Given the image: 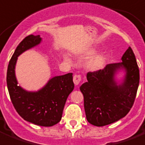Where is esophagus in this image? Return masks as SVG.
Masks as SVG:
<instances>
[{"label": "esophagus", "instance_id": "esophagus-1", "mask_svg": "<svg viewBox=\"0 0 145 145\" xmlns=\"http://www.w3.org/2000/svg\"><path fill=\"white\" fill-rule=\"evenodd\" d=\"M81 80V77L80 75H78V74H75L73 76V82L75 85H78V84L80 83V81Z\"/></svg>", "mask_w": 145, "mask_h": 145}]
</instances>
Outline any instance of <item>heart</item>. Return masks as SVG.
<instances>
[{
  "label": "heart",
  "mask_w": 145,
  "mask_h": 145,
  "mask_svg": "<svg viewBox=\"0 0 145 145\" xmlns=\"http://www.w3.org/2000/svg\"><path fill=\"white\" fill-rule=\"evenodd\" d=\"M103 62H104V57L101 56H98L87 62V67L91 70H97L102 66Z\"/></svg>",
  "instance_id": "heart-1"
}]
</instances>
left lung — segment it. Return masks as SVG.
Segmentation results:
<instances>
[{"label": "left lung", "mask_w": 145, "mask_h": 145, "mask_svg": "<svg viewBox=\"0 0 145 145\" xmlns=\"http://www.w3.org/2000/svg\"><path fill=\"white\" fill-rule=\"evenodd\" d=\"M121 61L87 72V82L80 87L87 120L93 125L102 127L116 122L125 116L133 105L139 84V70L130 46L121 57ZM121 69L126 74L123 83L118 86L114 75Z\"/></svg>", "instance_id": "8db88e82"}]
</instances>
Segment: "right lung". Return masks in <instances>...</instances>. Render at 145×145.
<instances>
[{
	"mask_svg": "<svg viewBox=\"0 0 145 145\" xmlns=\"http://www.w3.org/2000/svg\"><path fill=\"white\" fill-rule=\"evenodd\" d=\"M40 41V35H29L18 44L8 65L7 83L13 106L24 120L39 126L51 127L61 121L67 99L73 90L72 73L53 77L37 92L26 91L18 85L15 73L18 57Z\"/></svg>",
	"mask_w": 145,
	"mask_h": 145,
	"instance_id": "add662e5",
	"label": "right lung"
}]
</instances>
